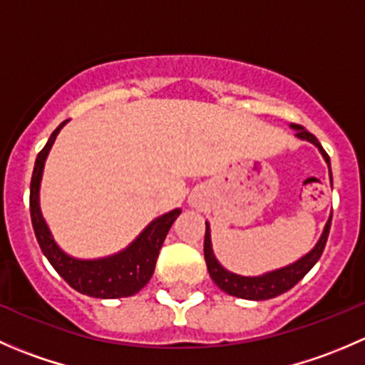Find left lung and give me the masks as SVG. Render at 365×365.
I'll use <instances>...</instances> for the list:
<instances>
[{
    "label": "left lung",
    "mask_w": 365,
    "mask_h": 365,
    "mask_svg": "<svg viewBox=\"0 0 365 365\" xmlns=\"http://www.w3.org/2000/svg\"><path fill=\"white\" fill-rule=\"evenodd\" d=\"M293 128H297L298 138L307 139V141H311L312 145L318 146L322 155L325 157L327 164L330 165V157L327 155V152L323 150V146L319 145L316 135H312L311 132L302 128L300 125H293ZM330 180H332V173H330ZM330 224H332V215H330L329 222H327L325 231H323L319 242L316 244V247L307 254V256H304L302 259H298L297 263L289 264V267L270 272V274H264L261 275V277H242V275L231 274V272L224 270L212 252L210 231H208V224H206L205 261H206V268H208L210 272V277H212V281L215 282L222 292H226L227 295L245 298V300H268V298L282 295V293H286L288 289H292L300 279H304V275L307 274V272L314 267L316 261L322 257L323 249H325V244H327V238H329V233H330Z\"/></svg>",
    "instance_id": "1"
}]
</instances>
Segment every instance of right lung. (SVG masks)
Here are the masks:
<instances>
[{
	"label": "right lung",
	"instance_id": "right-lung-1",
	"mask_svg": "<svg viewBox=\"0 0 365 365\" xmlns=\"http://www.w3.org/2000/svg\"><path fill=\"white\" fill-rule=\"evenodd\" d=\"M67 120L51 134L49 141L38 152L33 168L31 185H29V213H31V224L35 230V237L38 240L40 249L46 254L49 263L53 264L54 270L79 293L95 298H121L132 297L146 286L150 277L155 270L157 257L164 244V238L168 235L169 227L173 226L176 217L182 213V210L176 208L173 212L165 213L153 220L138 238L134 244L123 252L116 256L104 257V259L95 261H81L68 257L67 254L61 252L60 247L54 244L49 230L42 219L38 205V189L40 178H42L43 162H46L47 153L56 139L58 132Z\"/></svg>",
	"mask_w": 365,
	"mask_h": 365
}]
</instances>
